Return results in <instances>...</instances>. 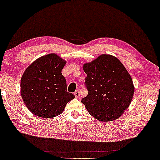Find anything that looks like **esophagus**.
Returning a JSON list of instances; mask_svg holds the SVG:
<instances>
[{
  "label": "esophagus",
  "instance_id": "obj_1",
  "mask_svg": "<svg viewBox=\"0 0 160 160\" xmlns=\"http://www.w3.org/2000/svg\"><path fill=\"white\" fill-rule=\"evenodd\" d=\"M74 95H75V98H80V91L78 90H77L75 91V92H74Z\"/></svg>",
  "mask_w": 160,
  "mask_h": 160
}]
</instances>
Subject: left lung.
Returning <instances> with one entry per match:
<instances>
[{
    "mask_svg": "<svg viewBox=\"0 0 160 160\" xmlns=\"http://www.w3.org/2000/svg\"><path fill=\"white\" fill-rule=\"evenodd\" d=\"M82 68L87 74L88 94L81 102L99 121L118 120L129 108L135 92L128 70L118 58L108 54L85 63Z\"/></svg>",
    "mask_w": 160,
    "mask_h": 160,
    "instance_id": "8db88e82",
    "label": "left lung"
}]
</instances>
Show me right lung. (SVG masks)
Returning <instances> with one entry per match:
<instances>
[{
    "label": "right lung",
    "instance_id": "add662e5",
    "mask_svg": "<svg viewBox=\"0 0 160 160\" xmlns=\"http://www.w3.org/2000/svg\"><path fill=\"white\" fill-rule=\"evenodd\" d=\"M66 61L55 53L40 57L26 68L21 80V94L28 109L35 116L52 118L61 114L75 98L68 92L62 75Z\"/></svg>",
    "mask_w": 160,
    "mask_h": 160
}]
</instances>
